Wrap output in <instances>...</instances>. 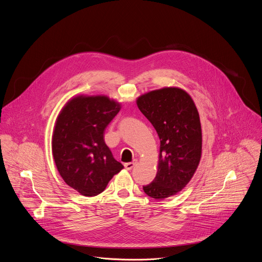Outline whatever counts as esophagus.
I'll return each mask as SVG.
<instances>
[{"mask_svg":"<svg viewBox=\"0 0 262 262\" xmlns=\"http://www.w3.org/2000/svg\"><path fill=\"white\" fill-rule=\"evenodd\" d=\"M137 164V160H135V161H133V162H130V163H126V164H124V167H125V169H127V170H132L134 167H135V165Z\"/></svg>","mask_w":262,"mask_h":262,"instance_id":"esophagus-1","label":"esophagus"}]
</instances>
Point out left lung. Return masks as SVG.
Returning <instances> with one entry per match:
<instances>
[{"label": "left lung", "instance_id": "left-lung-1", "mask_svg": "<svg viewBox=\"0 0 262 262\" xmlns=\"http://www.w3.org/2000/svg\"><path fill=\"white\" fill-rule=\"evenodd\" d=\"M137 104L161 140L157 176L143 190L162 200L181 191L197 170L202 152L199 113L192 97L175 87L143 94Z\"/></svg>", "mask_w": 262, "mask_h": 262}]
</instances>
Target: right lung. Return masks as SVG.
Here are the masks:
<instances>
[{
	"mask_svg": "<svg viewBox=\"0 0 262 262\" xmlns=\"http://www.w3.org/2000/svg\"><path fill=\"white\" fill-rule=\"evenodd\" d=\"M120 104L104 95L70 99L57 118L52 140L53 157L63 180L86 197L105 189L123 169L106 146L104 129Z\"/></svg>",
	"mask_w": 262,
	"mask_h": 262,
	"instance_id": "obj_1",
	"label": "right lung"
}]
</instances>
